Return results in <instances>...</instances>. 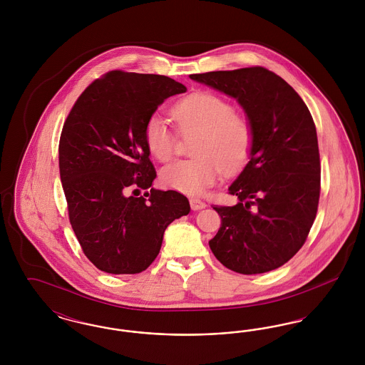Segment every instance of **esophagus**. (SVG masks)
Listing matches in <instances>:
<instances>
[{"instance_id": "esophagus-1", "label": "esophagus", "mask_w": 365, "mask_h": 365, "mask_svg": "<svg viewBox=\"0 0 365 365\" xmlns=\"http://www.w3.org/2000/svg\"><path fill=\"white\" fill-rule=\"evenodd\" d=\"M190 207L192 210H200V209H204L207 207V204L198 198H191Z\"/></svg>"}]
</instances>
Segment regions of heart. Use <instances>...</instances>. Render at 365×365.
Returning a JSON list of instances; mask_svg holds the SVG:
<instances>
[{"instance_id": "1", "label": "heart", "mask_w": 365, "mask_h": 365, "mask_svg": "<svg viewBox=\"0 0 365 365\" xmlns=\"http://www.w3.org/2000/svg\"><path fill=\"white\" fill-rule=\"evenodd\" d=\"M173 116L182 135H200L192 148L197 157L176 160L161 170L160 180L165 187L190 195L201 194L216 183L222 170L235 174L247 163L255 143L253 125L235 113L226 98L210 91H195L175 104ZM143 138L158 161L174 157L178 134L160 113L150 115L145 123Z\"/></svg>"}]
</instances>
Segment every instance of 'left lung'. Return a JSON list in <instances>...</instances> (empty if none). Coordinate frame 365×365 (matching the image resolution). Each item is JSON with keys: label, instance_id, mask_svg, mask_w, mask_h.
Listing matches in <instances>:
<instances>
[{"label": "left lung", "instance_id": "8db88e82", "mask_svg": "<svg viewBox=\"0 0 365 365\" xmlns=\"http://www.w3.org/2000/svg\"><path fill=\"white\" fill-rule=\"evenodd\" d=\"M242 105L255 131L250 160L228 192L240 202L212 205L222 225L209 241L228 269H277L302 247L320 197V155L312 115L293 87L264 67L190 75Z\"/></svg>", "mask_w": 365, "mask_h": 365}]
</instances>
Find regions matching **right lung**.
<instances>
[{
	"instance_id": "1",
	"label": "right lung",
	"mask_w": 365,
	"mask_h": 365,
	"mask_svg": "<svg viewBox=\"0 0 365 365\" xmlns=\"http://www.w3.org/2000/svg\"><path fill=\"white\" fill-rule=\"evenodd\" d=\"M185 91L164 75L109 71L86 87L64 122L58 167L71 226L104 272L145 271L165 228L190 212L183 194L152 187L156 171L143 138L157 106Z\"/></svg>"
}]
</instances>
